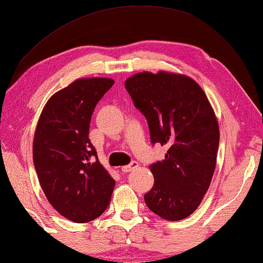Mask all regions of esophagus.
<instances>
[{"label":"esophagus","instance_id":"esophagus-1","mask_svg":"<svg viewBox=\"0 0 263 263\" xmlns=\"http://www.w3.org/2000/svg\"><path fill=\"white\" fill-rule=\"evenodd\" d=\"M137 162L136 161H133V162H130L129 163L128 165H123L122 168H121V172H123V173H129V172H132L133 169H135V168H137Z\"/></svg>","mask_w":263,"mask_h":263}]
</instances>
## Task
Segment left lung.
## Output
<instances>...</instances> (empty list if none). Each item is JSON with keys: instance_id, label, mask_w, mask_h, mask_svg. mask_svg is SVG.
I'll use <instances>...</instances> for the list:
<instances>
[{"instance_id": "left-lung-1", "label": "left lung", "mask_w": 263, "mask_h": 263, "mask_svg": "<svg viewBox=\"0 0 263 263\" xmlns=\"http://www.w3.org/2000/svg\"><path fill=\"white\" fill-rule=\"evenodd\" d=\"M124 87L147 119L152 143L168 147L164 160L149 165L155 181L145 204L165 220H183L200 205L215 171L220 132L213 108L185 75L143 71Z\"/></svg>"}]
</instances>
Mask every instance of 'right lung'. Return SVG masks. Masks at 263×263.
Instances as JSON below:
<instances>
[{"instance_id":"1","label":"right lung","mask_w":263,"mask_h":263,"mask_svg":"<svg viewBox=\"0 0 263 263\" xmlns=\"http://www.w3.org/2000/svg\"><path fill=\"white\" fill-rule=\"evenodd\" d=\"M114 80L80 79L55 92L36 127L33 160L50 204L76 223L106 211L115 180L98 159L89 137L92 111Z\"/></svg>"}]
</instances>
